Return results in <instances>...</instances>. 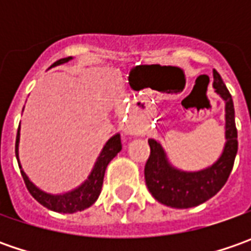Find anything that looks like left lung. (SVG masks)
Instances as JSON below:
<instances>
[{"instance_id":"left-lung-1","label":"left lung","mask_w":251,"mask_h":251,"mask_svg":"<svg viewBox=\"0 0 251 251\" xmlns=\"http://www.w3.org/2000/svg\"><path fill=\"white\" fill-rule=\"evenodd\" d=\"M214 89L225 100V147L219 159L198 172H184L169 163L158 141L148 140L151 155L145 165V183L155 200L172 208L197 207L225 186L237 153V130L232 96L214 70Z\"/></svg>"}]
</instances>
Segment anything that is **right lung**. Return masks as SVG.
<instances>
[{"mask_svg":"<svg viewBox=\"0 0 251 251\" xmlns=\"http://www.w3.org/2000/svg\"><path fill=\"white\" fill-rule=\"evenodd\" d=\"M70 60H73V57L61 58V60L55 61L51 67L68 63ZM19 137H21V134H19V128H18L16 144H15V153H16L18 165H19L22 177H24L25 184H26V187L29 190V193L43 207L49 208L51 211H55V212H63V214H74V212H78V211H83V209L91 207L92 204L98 200L101 191V186H103V177H104L106 168L110 163V160L121 151L120 134H116V135H113L110 140L104 144L99 158H98L95 166L92 169L91 175L88 176V178L83 181L79 187L74 188L73 191H68V193H64V194H49V193L40 190L39 187H36L33 183L29 180V177L26 176V173L22 170L21 162H19V156H18Z\"/></svg>","mask_w":251,"mask_h":251,"instance_id":"right-lung-1","label":"right lung"}]
</instances>
